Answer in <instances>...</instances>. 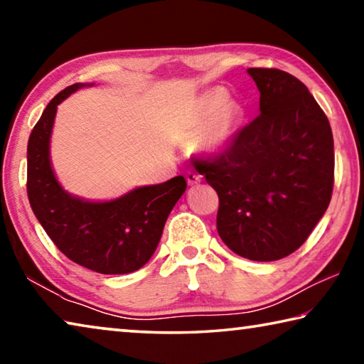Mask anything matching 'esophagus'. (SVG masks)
Wrapping results in <instances>:
<instances>
[{
	"label": "esophagus",
	"instance_id": "1",
	"mask_svg": "<svg viewBox=\"0 0 364 364\" xmlns=\"http://www.w3.org/2000/svg\"><path fill=\"white\" fill-rule=\"evenodd\" d=\"M186 180H188V183L191 184V186H194V184H199L200 183V175L196 173V171H188Z\"/></svg>",
	"mask_w": 364,
	"mask_h": 364
}]
</instances>
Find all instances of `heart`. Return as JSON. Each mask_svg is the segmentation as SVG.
<instances>
[{"instance_id": "b5f03b06", "label": "heart", "mask_w": 364, "mask_h": 364, "mask_svg": "<svg viewBox=\"0 0 364 364\" xmlns=\"http://www.w3.org/2000/svg\"><path fill=\"white\" fill-rule=\"evenodd\" d=\"M230 96L225 90L208 91L202 97L194 115V130L202 134L200 143L210 151H220L228 144L236 132L241 112L236 104L228 102Z\"/></svg>"}]
</instances>
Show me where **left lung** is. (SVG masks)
Listing matches in <instances>:
<instances>
[{
	"label": "left lung",
	"mask_w": 364,
	"mask_h": 364,
	"mask_svg": "<svg viewBox=\"0 0 364 364\" xmlns=\"http://www.w3.org/2000/svg\"><path fill=\"white\" fill-rule=\"evenodd\" d=\"M260 115L220 156L196 160L217 191V230L234 254L273 262L304 244L334 188V139L323 109L299 78L247 69Z\"/></svg>",
	"instance_id": "obj_1"
}]
</instances>
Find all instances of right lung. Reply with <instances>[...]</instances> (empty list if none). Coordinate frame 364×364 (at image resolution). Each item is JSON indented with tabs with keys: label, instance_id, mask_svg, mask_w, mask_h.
<instances>
[{
	"label": "right lung",
	"instance_id": "right-lung-1",
	"mask_svg": "<svg viewBox=\"0 0 364 364\" xmlns=\"http://www.w3.org/2000/svg\"><path fill=\"white\" fill-rule=\"evenodd\" d=\"M82 86L70 85L54 96L30 133V207L51 241L72 262L101 274L133 273L156 252L165 221L186 191V180L180 175L107 202L83 200L64 191L51 167L49 141L58 106Z\"/></svg>",
	"mask_w": 364,
	"mask_h": 364
}]
</instances>
